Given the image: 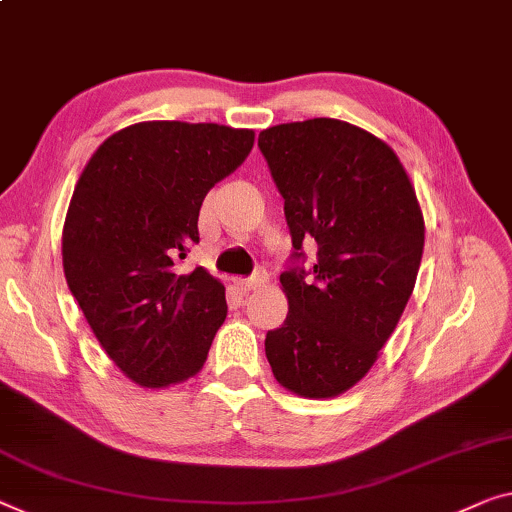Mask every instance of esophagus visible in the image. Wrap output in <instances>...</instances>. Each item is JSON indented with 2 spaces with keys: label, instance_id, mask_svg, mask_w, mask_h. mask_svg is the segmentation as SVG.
I'll return each mask as SVG.
<instances>
[{
  "label": "esophagus",
  "instance_id": "esophagus-1",
  "mask_svg": "<svg viewBox=\"0 0 512 512\" xmlns=\"http://www.w3.org/2000/svg\"><path fill=\"white\" fill-rule=\"evenodd\" d=\"M265 283H267V274H265V272H256L254 277L235 281V286H238V288L242 290V293H249V290H256V288H261V286H265Z\"/></svg>",
  "mask_w": 512,
  "mask_h": 512
}]
</instances>
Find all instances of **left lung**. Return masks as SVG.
<instances>
[{
  "label": "left lung",
  "instance_id": "left-lung-1",
  "mask_svg": "<svg viewBox=\"0 0 512 512\" xmlns=\"http://www.w3.org/2000/svg\"><path fill=\"white\" fill-rule=\"evenodd\" d=\"M283 196L295 256L316 240L313 274H281L283 325L265 355L283 389L334 398L371 371L419 274L426 224L403 162L380 137L338 119L258 135Z\"/></svg>",
  "mask_w": 512,
  "mask_h": 512
}]
</instances>
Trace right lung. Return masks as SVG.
I'll return each instance as SVG.
<instances>
[{"instance_id": "1", "label": "right lung", "mask_w": 512, "mask_h": 512, "mask_svg": "<svg viewBox=\"0 0 512 512\" xmlns=\"http://www.w3.org/2000/svg\"><path fill=\"white\" fill-rule=\"evenodd\" d=\"M254 148V130L144 121L107 137L70 196L61 256L70 293L107 357L139 387L201 371L226 318V288L176 261L199 242V210Z\"/></svg>"}]
</instances>
